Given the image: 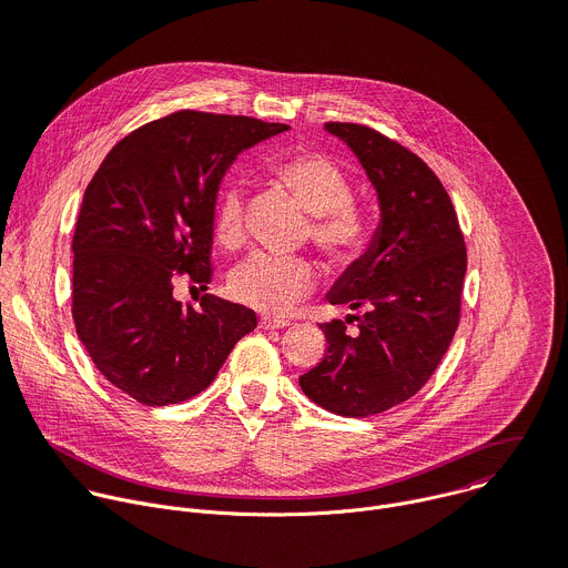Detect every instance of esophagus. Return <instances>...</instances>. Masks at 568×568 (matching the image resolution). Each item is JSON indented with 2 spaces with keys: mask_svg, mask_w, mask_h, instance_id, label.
<instances>
[{
  "mask_svg": "<svg viewBox=\"0 0 568 568\" xmlns=\"http://www.w3.org/2000/svg\"><path fill=\"white\" fill-rule=\"evenodd\" d=\"M258 326H261L263 331H281V328H287V326H290V321H285V318H274V316H261Z\"/></svg>",
  "mask_w": 568,
  "mask_h": 568,
  "instance_id": "1",
  "label": "esophagus"
}]
</instances>
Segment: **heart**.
<instances>
[{
  "label": "heart",
  "mask_w": 568,
  "mask_h": 568,
  "mask_svg": "<svg viewBox=\"0 0 568 568\" xmlns=\"http://www.w3.org/2000/svg\"><path fill=\"white\" fill-rule=\"evenodd\" d=\"M265 175L310 213L303 240H310L335 272H348L366 256L373 222L368 211L353 200V180L335 159L316 150H298L274 159ZM213 235L229 252L245 242V193L235 182L224 184L215 197ZM314 281V265L303 256L254 254L231 272L229 294L240 303L278 314L301 301Z\"/></svg>",
  "instance_id": "1"
}]
</instances>
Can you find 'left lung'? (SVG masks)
Returning <instances> with one entry per match:
<instances>
[{
	"mask_svg": "<svg viewBox=\"0 0 568 568\" xmlns=\"http://www.w3.org/2000/svg\"><path fill=\"white\" fill-rule=\"evenodd\" d=\"M326 130L359 156L382 224L328 294L355 314L321 323L326 353L298 384L326 412L366 418L414 397L438 368L460 321L467 250L449 193L416 152L359 123Z\"/></svg>",
	"mask_w": 568,
	"mask_h": 568,
	"instance_id": "8db88e82",
	"label": "left lung"
}]
</instances>
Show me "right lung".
<instances>
[{
  "instance_id": "obj_1",
  "label": "right lung",
  "mask_w": 568,
  "mask_h": 568,
  "mask_svg": "<svg viewBox=\"0 0 568 568\" xmlns=\"http://www.w3.org/2000/svg\"><path fill=\"white\" fill-rule=\"evenodd\" d=\"M254 116L178 110L125 134L85 189L73 229L71 316L94 366L145 407L202 393L256 312L175 281L211 283L213 206L231 161L285 132Z\"/></svg>"
}]
</instances>
